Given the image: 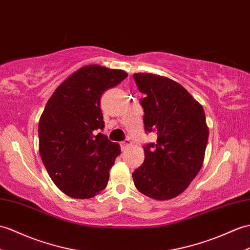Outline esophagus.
<instances>
[{"instance_id":"obj_1","label":"esophagus","mask_w":250,"mask_h":250,"mask_svg":"<svg viewBox=\"0 0 250 250\" xmlns=\"http://www.w3.org/2000/svg\"><path fill=\"white\" fill-rule=\"evenodd\" d=\"M130 144H131V142H130V139H125L124 142H121L120 143V147H121V150H125L127 146H130Z\"/></svg>"}]
</instances>
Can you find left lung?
Here are the masks:
<instances>
[{
    "label": "left lung",
    "instance_id": "left-lung-1",
    "mask_svg": "<svg viewBox=\"0 0 250 250\" xmlns=\"http://www.w3.org/2000/svg\"><path fill=\"white\" fill-rule=\"evenodd\" d=\"M145 98V129L158 135L144 148L145 161L132 173L136 188L155 200L175 198L187 189L204 164L208 126L205 109L176 81L134 73Z\"/></svg>",
    "mask_w": 250,
    "mask_h": 250
}]
</instances>
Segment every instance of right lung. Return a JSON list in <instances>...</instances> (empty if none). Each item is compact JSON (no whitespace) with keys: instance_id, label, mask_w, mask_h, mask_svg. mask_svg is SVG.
I'll return each instance as SVG.
<instances>
[{"instance_id":"add662e5","label":"right lung","mask_w":250,"mask_h":250,"mask_svg":"<svg viewBox=\"0 0 250 250\" xmlns=\"http://www.w3.org/2000/svg\"><path fill=\"white\" fill-rule=\"evenodd\" d=\"M127 77L99 65L80 68L57 87L38 125L39 153L54 184L77 199L91 198L106 188L119 144L96 132L104 127L100 99Z\"/></svg>"}]
</instances>
